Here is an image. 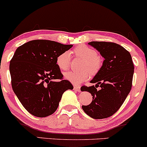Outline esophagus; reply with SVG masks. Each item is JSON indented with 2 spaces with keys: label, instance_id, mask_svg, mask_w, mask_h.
<instances>
[{
  "label": "esophagus",
  "instance_id": "1",
  "mask_svg": "<svg viewBox=\"0 0 147 147\" xmlns=\"http://www.w3.org/2000/svg\"><path fill=\"white\" fill-rule=\"evenodd\" d=\"M74 90L77 91V92H80L81 87L79 86H74Z\"/></svg>",
  "mask_w": 147,
  "mask_h": 147
}]
</instances>
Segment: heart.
<instances>
[{"label":"heart","mask_w":147,"mask_h":147,"mask_svg":"<svg viewBox=\"0 0 147 147\" xmlns=\"http://www.w3.org/2000/svg\"><path fill=\"white\" fill-rule=\"evenodd\" d=\"M77 57L83 59L82 68L80 71H70L64 74V78L75 84H78L86 81L88 78L89 72L92 75L97 73L101 67V61L99 59L97 52L93 49L86 45H79L73 50ZM71 57L70 52L65 51L60 54L57 58V63L61 70H68L70 64Z\"/></svg>","instance_id":"b5f03b06"}]
</instances>
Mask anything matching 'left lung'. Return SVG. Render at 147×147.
Returning a JSON list of instances; mask_svg holds the SVG:
<instances>
[{"mask_svg":"<svg viewBox=\"0 0 147 147\" xmlns=\"http://www.w3.org/2000/svg\"><path fill=\"white\" fill-rule=\"evenodd\" d=\"M88 44L95 48L104 60L90 82L95 86L81 88V90L87 91L92 96V102L82 106V109L90 117L104 119L115 113L129 95L134 65L131 54L119 44L104 41H92ZM99 85L101 89L98 91Z\"/></svg>","mask_w":147,"mask_h":147,"instance_id":"8db88e82","label":"left lung"}]
</instances>
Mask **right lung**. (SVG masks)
<instances>
[{
    "label": "right lung",
    "mask_w": 147,
    "mask_h": 147,
    "mask_svg": "<svg viewBox=\"0 0 147 147\" xmlns=\"http://www.w3.org/2000/svg\"><path fill=\"white\" fill-rule=\"evenodd\" d=\"M72 45L33 40L16 49L10 61L11 86L23 107L38 117L53 114L65 90L73 86L63 80L57 58Z\"/></svg>",
    "instance_id": "1"
}]
</instances>
